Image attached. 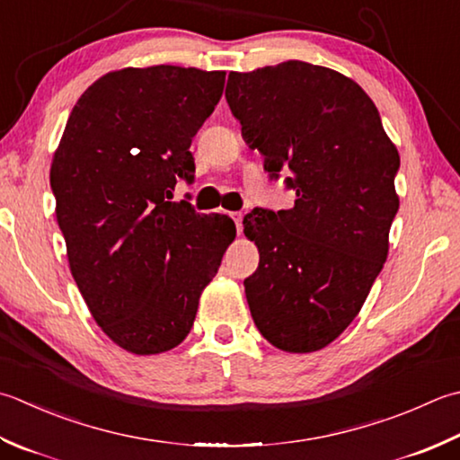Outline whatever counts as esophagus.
Returning a JSON list of instances; mask_svg holds the SVG:
<instances>
[{"label": "esophagus", "instance_id": "obj_1", "mask_svg": "<svg viewBox=\"0 0 460 460\" xmlns=\"http://www.w3.org/2000/svg\"><path fill=\"white\" fill-rule=\"evenodd\" d=\"M231 217H233V221H235V227H237V231L241 233L243 231V213H231Z\"/></svg>", "mask_w": 460, "mask_h": 460}]
</instances>
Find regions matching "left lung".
<instances>
[{"mask_svg":"<svg viewBox=\"0 0 460 460\" xmlns=\"http://www.w3.org/2000/svg\"><path fill=\"white\" fill-rule=\"evenodd\" d=\"M225 97L249 147L295 205L251 211L259 249L245 295L257 329L287 353H313L353 321L389 255L399 151L361 85L335 69L283 61L231 71Z\"/></svg>","mask_w":460,"mask_h":460,"instance_id":"8db88e82","label":"left lung"}]
</instances>
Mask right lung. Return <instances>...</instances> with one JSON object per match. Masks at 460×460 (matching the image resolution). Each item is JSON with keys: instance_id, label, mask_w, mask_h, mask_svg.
<instances>
[{"instance_id": "1", "label": "right lung", "mask_w": 460, "mask_h": 460, "mask_svg": "<svg viewBox=\"0 0 460 460\" xmlns=\"http://www.w3.org/2000/svg\"><path fill=\"white\" fill-rule=\"evenodd\" d=\"M225 71L151 66L89 85L53 153L49 181L77 289L102 331L133 355L177 347L217 273L235 223L173 203L191 181V141Z\"/></svg>"}]
</instances>
